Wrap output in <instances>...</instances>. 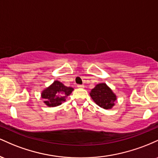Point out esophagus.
Wrapping results in <instances>:
<instances>
[{"instance_id": "esophagus-1", "label": "esophagus", "mask_w": 158, "mask_h": 158, "mask_svg": "<svg viewBox=\"0 0 158 158\" xmlns=\"http://www.w3.org/2000/svg\"><path fill=\"white\" fill-rule=\"evenodd\" d=\"M77 88H84V85H77Z\"/></svg>"}]
</instances>
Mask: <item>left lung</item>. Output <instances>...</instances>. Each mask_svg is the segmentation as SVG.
I'll list each match as a JSON object with an SVG mask.
<instances>
[{
	"label": "left lung",
	"instance_id": "left-lung-1",
	"mask_svg": "<svg viewBox=\"0 0 158 158\" xmlns=\"http://www.w3.org/2000/svg\"><path fill=\"white\" fill-rule=\"evenodd\" d=\"M90 95L96 104L104 109H110L117 99L115 94L105 83L96 85L90 91Z\"/></svg>",
	"mask_w": 158,
	"mask_h": 158
}]
</instances>
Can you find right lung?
Returning <instances> with one entry per match:
<instances>
[{
    "label": "right lung",
    "instance_id": "1",
    "mask_svg": "<svg viewBox=\"0 0 158 158\" xmlns=\"http://www.w3.org/2000/svg\"><path fill=\"white\" fill-rule=\"evenodd\" d=\"M73 90L71 87L64 86L59 81H55L52 84L44 90L41 93V98L44 99V103L49 107L60 106L65 101V98Z\"/></svg>",
    "mask_w": 158,
    "mask_h": 158
}]
</instances>
